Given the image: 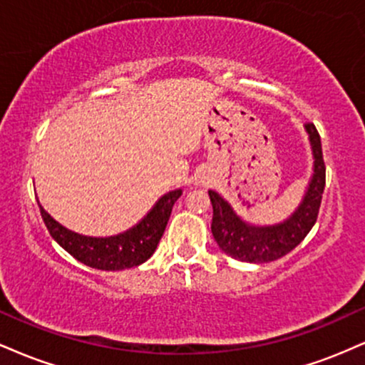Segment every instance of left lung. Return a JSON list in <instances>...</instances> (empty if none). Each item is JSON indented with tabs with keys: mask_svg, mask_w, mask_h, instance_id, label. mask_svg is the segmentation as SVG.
Listing matches in <instances>:
<instances>
[{
	"mask_svg": "<svg viewBox=\"0 0 365 365\" xmlns=\"http://www.w3.org/2000/svg\"><path fill=\"white\" fill-rule=\"evenodd\" d=\"M309 133L314 173L302 202L283 223L255 226L245 223L217 192L209 190L212 204L211 232L220 249L244 262H271L292 252L307 237L319 215L322 192L326 185V166L322 159L321 137L312 123H305Z\"/></svg>",
	"mask_w": 365,
	"mask_h": 365,
	"instance_id": "left-lung-1",
	"label": "left lung"
}]
</instances>
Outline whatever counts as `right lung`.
I'll return each mask as SVG.
<instances>
[{
    "instance_id": "right-lung-1",
    "label": "right lung",
    "mask_w": 365,
    "mask_h": 365,
    "mask_svg": "<svg viewBox=\"0 0 365 365\" xmlns=\"http://www.w3.org/2000/svg\"><path fill=\"white\" fill-rule=\"evenodd\" d=\"M182 195V188L165 194L154 204V207L127 232L115 237H86L78 235L72 230L53 220L41 206V216L48 228L49 235L60 244L78 262L103 271H120L127 267L139 266L154 254L156 247L168 225L171 209Z\"/></svg>"
}]
</instances>
